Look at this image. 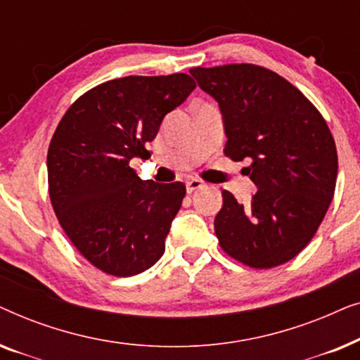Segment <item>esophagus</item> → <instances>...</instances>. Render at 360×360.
Masks as SVG:
<instances>
[{
	"label": "esophagus",
	"instance_id": "obj_1",
	"mask_svg": "<svg viewBox=\"0 0 360 360\" xmlns=\"http://www.w3.org/2000/svg\"><path fill=\"white\" fill-rule=\"evenodd\" d=\"M203 186H205V184L198 179H190L188 181H186V191H188V193H191V191H195V190L203 188Z\"/></svg>",
	"mask_w": 360,
	"mask_h": 360
}]
</instances>
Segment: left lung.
Masks as SVG:
<instances>
[{
  "label": "left lung",
  "instance_id": "8db88e82",
  "mask_svg": "<svg viewBox=\"0 0 360 360\" xmlns=\"http://www.w3.org/2000/svg\"><path fill=\"white\" fill-rule=\"evenodd\" d=\"M223 115L224 154L248 159L257 186L250 205L228 190L214 218L221 248L254 269L302 252L334 196L338 152L331 131L307 96L278 73L252 63L191 68Z\"/></svg>",
  "mask_w": 360,
  "mask_h": 360
}]
</instances>
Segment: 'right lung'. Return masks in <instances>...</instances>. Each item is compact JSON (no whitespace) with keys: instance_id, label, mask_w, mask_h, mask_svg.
Returning <instances> with one entry per match:
<instances>
[{"instance_id":"right-lung-1","label":"right lung","mask_w":360,"mask_h":360,"mask_svg":"<svg viewBox=\"0 0 360 360\" xmlns=\"http://www.w3.org/2000/svg\"><path fill=\"white\" fill-rule=\"evenodd\" d=\"M186 73L124 77L82 95L58 122L47 152L49 195L58 223L88 262L116 277L152 267L186 193L181 181L141 180L162 121L195 90Z\"/></svg>"}]
</instances>
